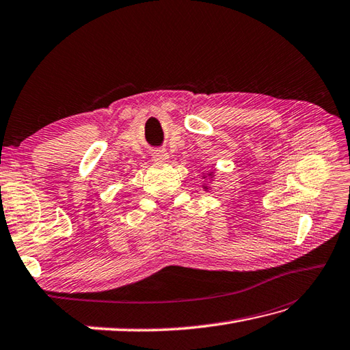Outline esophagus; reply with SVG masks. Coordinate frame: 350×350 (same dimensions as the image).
<instances>
[{"label": "esophagus", "mask_w": 350, "mask_h": 350, "mask_svg": "<svg viewBox=\"0 0 350 350\" xmlns=\"http://www.w3.org/2000/svg\"><path fill=\"white\" fill-rule=\"evenodd\" d=\"M152 159L157 163H166L169 160V154L165 151V149H157V151L152 152Z\"/></svg>", "instance_id": "esophagus-1"}]
</instances>
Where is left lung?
<instances>
[{
    "mask_svg": "<svg viewBox=\"0 0 350 350\" xmlns=\"http://www.w3.org/2000/svg\"><path fill=\"white\" fill-rule=\"evenodd\" d=\"M206 176H208L210 180H213V178H215V172H208V174H206V175H204L202 178H206ZM204 189H205V190H208L210 187H208V185H204Z\"/></svg>",
    "mask_w": 350,
    "mask_h": 350,
    "instance_id": "1",
    "label": "left lung"
}]
</instances>
